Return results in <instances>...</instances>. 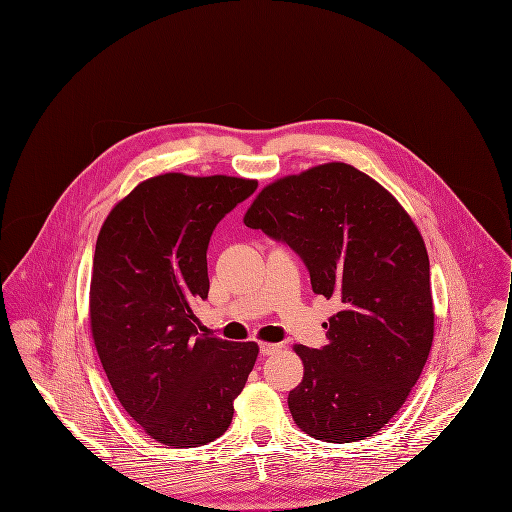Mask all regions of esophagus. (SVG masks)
Returning a JSON list of instances; mask_svg holds the SVG:
<instances>
[{
	"label": "esophagus",
	"instance_id": "obj_1",
	"mask_svg": "<svg viewBox=\"0 0 512 512\" xmlns=\"http://www.w3.org/2000/svg\"><path fill=\"white\" fill-rule=\"evenodd\" d=\"M282 348V344H270V342H260V352L262 356H270L274 352H278Z\"/></svg>",
	"mask_w": 512,
	"mask_h": 512
}]
</instances>
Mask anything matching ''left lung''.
<instances>
[{
	"mask_svg": "<svg viewBox=\"0 0 512 512\" xmlns=\"http://www.w3.org/2000/svg\"><path fill=\"white\" fill-rule=\"evenodd\" d=\"M244 224L288 244L312 290L336 298L328 344H302V382L288 408L308 436L356 442L376 434L416 384L434 336L424 240L398 200L342 162L284 176L256 196Z\"/></svg>",
	"mask_w": 512,
	"mask_h": 512,
	"instance_id": "8db88e82",
	"label": "left lung"
}]
</instances>
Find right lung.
<instances>
[{"mask_svg": "<svg viewBox=\"0 0 512 512\" xmlns=\"http://www.w3.org/2000/svg\"><path fill=\"white\" fill-rule=\"evenodd\" d=\"M234 176H154L108 214L90 284L92 338L126 412L172 448L222 436L258 356L256 342L198 334L216 224L254 194Z\"/></svg>", "mask_w": 512, "mask_h": 512, "instance_id": "obj_1", "label": "right lung"}]
</instances>
